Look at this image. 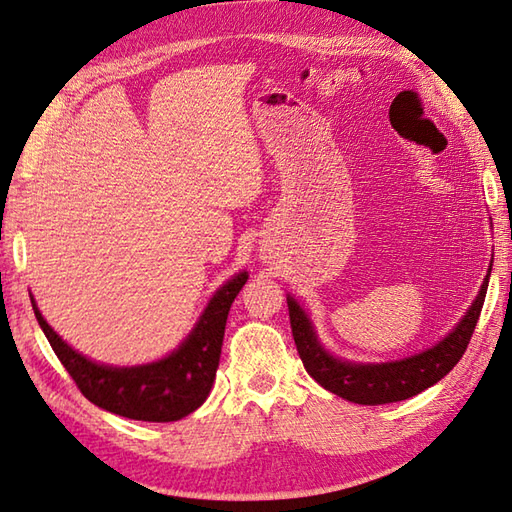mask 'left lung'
<instances>
[{
	"instance_id": "8db88e82",
	"label": "left lung",
	"mask_w": 512,
	"mask_h": 512,
	"mask_svg": "<svg viewBox=\"0 0 512 512\" xmlns=\"http://www.w3.org/2000/svg\"><path fill=\"white\" fill-rule=\"evenodd\" d=\"M491 269L493 260L488 265V274L478 295H475V300L471 302L469 311L462 315V320L440 342L416 352V355L383 363H361L335 357L331 350H326L320 337H317L309 313L289 293L287 304L291 331L306 372L328 392L359 405L405 401L410 396H416L431 388L442 377H447L451 368L462 359L464 350H467L486 298Z\"/></svg>"
}]
</instances>
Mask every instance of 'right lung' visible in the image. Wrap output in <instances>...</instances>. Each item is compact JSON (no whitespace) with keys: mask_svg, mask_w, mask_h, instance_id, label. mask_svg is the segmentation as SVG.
I'll return each mask as SVG.
<instances>
[{"mask_svg":"<svg viewBox=\"0 0 512 512\" xmlns=\"http://www.w3.org/2000/svg\"><path fill=\"white\" fill-rule=\"evenodd\" d=\"M249 274L243 269L212 293L188 337L166 357L140 366H107L74 350L45 322L34 295L32 311L56 357L87 401L111 414L149 423H173L203 405L217 377L227 313Z\"/></svg>","mask_w":512,"mask_h":512,"instance_id":"1","label":"right lung"}]
</instances>
